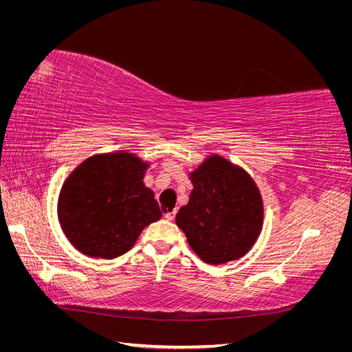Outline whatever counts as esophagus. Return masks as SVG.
Listing matches in <instances>:
<instances>
[{
  "label": "esophagus",
  "instance_id": "obj_1",
  "mask_svg": "<svg viewBox=\"0 0 352 352\" xmlns=\"http://www.w3.org/2000/svg\"><path fill=\"white\" fill-rule=\"evenodd\" d=\"M164 217H166V220H168V221L175 220V217H176V210H175V208L166 210V211H164Z\"/></svg>",
  "mask_w": 352,
  "mask_h": 352
}]
</instances>
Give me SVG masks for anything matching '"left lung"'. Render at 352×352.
I'll return each instance as SVG.
<instances>
[{
    "label": "left lung",
    "mask_w": 352,
    "mask_h": 352,
    "mask_svg": "<svg viewBox=\"0 0 352 352\" xmlns=\"http://www.w3.org/2000/svg\"><path fill=\"white\" fill-rule=\"evenodd\" d=\"M189 202L176 225L188 243L208 264L242 258L263 228V199L252 177L220 155H211L189 175Z\"/></svg>",
    "instance_id": "obj_1"
}]
</instances>
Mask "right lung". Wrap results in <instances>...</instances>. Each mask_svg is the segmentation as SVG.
I'll use <instances>...</instances> for the list:
<instances>
[{
    "label": "right lung",
    "mask_w": 352,
    "mask_h": 352,
    "mask_svg": "<svg viewBox=\"0 0 352 352\" xmlns=\"http://www.w3.org/2000/svg\"><path fill=\"white\" fill-rule=\"evenodd\" d=\"M148 163L126 151L92 155L73 170L58 197V221L74 248L88 257L116 258L162 219L144 185Z\"/></svg>",
    "instance_id": "obj_1"
}]
</instances>
